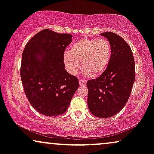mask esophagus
<instances>
[{
    "label": "esophagus",
    "mask_w": 154,
    "mask_h": 154,
    "mask_svg": "<svg viewBox=\"0 0 154 154\" xmlns=\"http://www.w3.org/2000/svg\"><path fill=\"white\" fill-rule=\"evenodd\" d=\"M79 85H86V81L84 80V79H79Z\"/></svg>",
    "instance_id": "34e87169"
}]
</instances>
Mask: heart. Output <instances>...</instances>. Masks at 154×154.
Instances as JSON below:
<instances>
[{"label": "heart", "instance_id": "1", "mask_svg": "<svg viewBox=\"0 0 154 154\" xmlns=\"http://www.w3.org/2000/svg\"><path fill=\"white\" fill-rule=\"evenodd\" d=\"M111 48L106 39L82 38L75 42L63 55L67 71L75 75L82 66L85 76L98 77L106 69L111 59Z\"/></svg>", "mask_w": 154, "mask_h": 154}]
</instances>
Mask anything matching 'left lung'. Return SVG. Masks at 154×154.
<instances>
[{
    "mask_svg": "<svg viewBox=\"0 0 154 154\" xmlns=\"http://www.w3.org/2000/svg\"><path fill=\"white\" fill-rule=\"evenodd\" d=\"M111 48L109 66L100 77L87 82L88 106L93 115L108 118L118 114L126 105L135 78V60L130 45L111 32L100 34Z\"/></svg>",
    "mask_w": 154,
    "mask_h": 154,
    "instance_id": "1",
    "label": "left lung"
}]
</instances>
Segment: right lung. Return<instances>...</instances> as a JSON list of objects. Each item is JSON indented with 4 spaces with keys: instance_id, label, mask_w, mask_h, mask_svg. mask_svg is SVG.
Instances as JSON below:
<instances>
[{
    "instance_id": "right-lung-1",
    "label": "right lung",
    "mask_w": 154,
    "mask_h": 154,
    "mask_svg": "<svg viewBox=\"0 0 154 154\" xmlns=\"http://www.w3.org/2000/svg\"><path fill=\"white\" fill-rule=\"evenodd\" d=\"M72 35L45 29L26 43L20 75L28 100L47 116L63 114L79 87L78 79L66 71L63 54Z\"/></svg>"
}]
</instances>
